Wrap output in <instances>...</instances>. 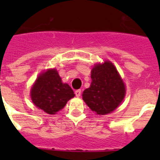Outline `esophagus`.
I'll return each mask as SVG.
<instances>
[{
    "mask_svg": "<svg viewBox=\"0 0 160 160\" xmlns=\"http://www.w3.org/2000/svg\"><path fill=\"white\" fill-rule=\"evenodd\" d=\"M75 95L77 96V97H80V95H81V90H77L75 91Z\"/></svg>",
    "mask_w": 160,
    "mask_h": 160,
    "instance_id": "1",
    "label": "esophagus"
}]
</instances>
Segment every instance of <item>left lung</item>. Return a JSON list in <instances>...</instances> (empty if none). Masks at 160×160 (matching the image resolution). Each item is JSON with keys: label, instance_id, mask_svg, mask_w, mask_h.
<instances>
[{"label": "left lung", "instance_id": "1", "mask_svg": "<svg viewBox=\"0 0 160 160\" xmlns=\"http://www.w3.org/2000/svg\"><path fill=\"white\" fill-rule=\"evenodd\" d=\"M91 84L83 91L82 99L99 115L114 111L123 100L126 87L115 66L110 61L96 64L91 70Z\"/></svg>", "mask_w": 160, "mask_h": 160}]
</instances>
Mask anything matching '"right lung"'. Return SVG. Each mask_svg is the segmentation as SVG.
<instances>
[{"mask_svg":"<svg viewBox=\"0 0 160 160\" xmlns=\"http://www.w3.org/2000/svg\"><path fill=\"white\" fill-rule=\"evenodd\" d=\"M32 102L49 114H54L75 96L67 83H63L56 69H49L38 76L30 90Z\"/></svg>","mask_w":160,"mask_h":160,"instance_id":"add662e5","label":"right lung"}]
</instances>
